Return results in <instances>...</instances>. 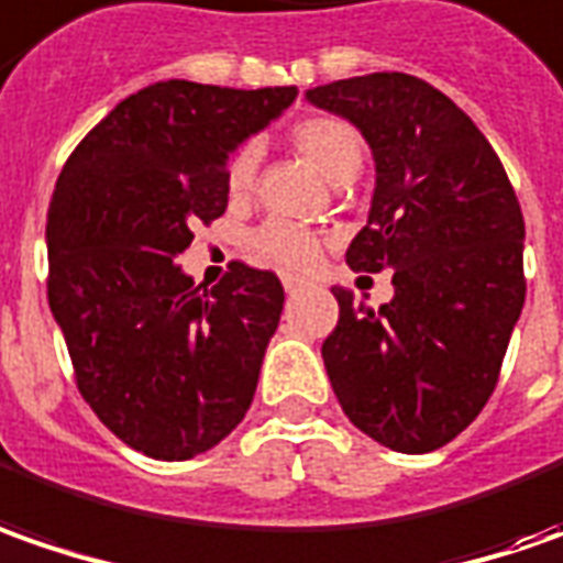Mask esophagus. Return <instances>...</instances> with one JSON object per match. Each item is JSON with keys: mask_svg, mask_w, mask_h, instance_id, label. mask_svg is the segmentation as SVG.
Segmentation results:
<instances>
[{"mask_svg": "<svg viewBox=\"0 0 563 563\" xmlns=\"http://www.w3.org/2000/svg\"><path fill=\"white\" fill-rule=\"evenodd\" d=\"M301 286H305L301 277H283V289H286V292H299Z\"/></svg>", "mask_w": 563, "mask_h": 563, "instance_id": "1", "label": "esophagus"}]
</instances>
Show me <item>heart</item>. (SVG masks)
I'll list each match as a JSON object with an SVG mask.
<instances>
[{
	"instance_id": "heart-1",
	"label": "heart",
	"mask_w": 563,
	"mask_h": 563,
	"mask_svg": "<svg viewBox=\"0 0 563 563\" xmlns=\"http://www.w3.org/2000/svg\"><path fill=\"white\" fill-rule=\"evenodd\" d=\"M289 146L299 152L308 165L320 170L330 184H349L364 162V146L355 126L336 114H311L289 126ZM258 177V148L243 146L227 162L223 184L230 199H245ZM323 236L318 230H305L296 223L267 221L249 236V252L255 262L277 271H305L318 258Z\"/></svg>"
}]
</instances>
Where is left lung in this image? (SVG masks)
I'll return each instance as SVG.
<instances>
[{"label": "left lung", "mask_w": 563, "mask_h": 563, "mask_svg": "<svg viewBox=\"0 0 563 563\" xmlns=\"http://www.w3.org/2000/svg\"><path fill=\"white\" fill-rule=\"evenodd\" d=\"M374 152L377 189L352 271H393L377 311L336 286L323 364L345 417L379 445L423 455L493 396L527 299L523 214L489 140L427 80L383 70L308 89Z\"/></svg>", "instance_id": "1"}]
</instances>
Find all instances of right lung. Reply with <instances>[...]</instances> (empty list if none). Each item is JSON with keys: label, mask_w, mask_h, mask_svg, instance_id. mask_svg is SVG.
Listing matches in <instances>:
<instances>
[{"label": "right lung", "mask_w": 563, "mask_h": 563, "mask_svg": "<svg viewBox=\"0 0 563 563\" xmlns=\"http://www.w3.org/2000/svg\"><path fill=\"white\" fill-rule=\"evenodd\" d=\"M296 92L152 84L111 108L58 174L49 308L80 396L143 455H202L252 405L280 323L277 274L230 262L202 289L174 262L196 223L227 211L230 152Z\"/></svg>", "instance_id": "obj_1"}]
</instances>
